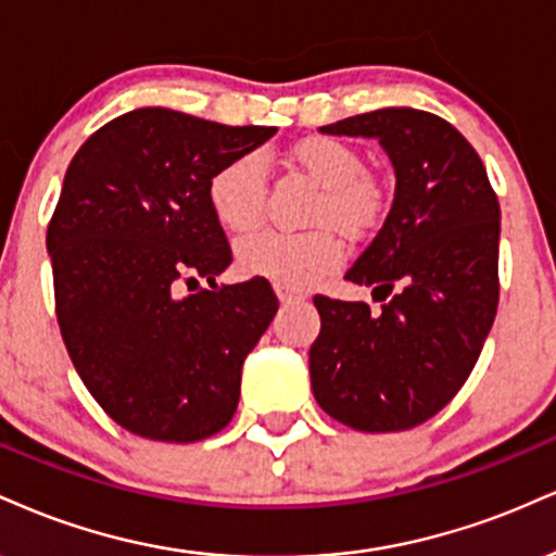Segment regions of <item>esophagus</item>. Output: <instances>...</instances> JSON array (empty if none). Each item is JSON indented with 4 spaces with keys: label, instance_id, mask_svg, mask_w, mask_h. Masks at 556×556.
I'll return each instance as SVG.
<instances>
[{
    "label": "esophagus",
    "instance_id": "34e87169",
    "mask_svg": "<svg viewBox=\"0 0 556 556\" xmlns=\"http://www.w3.org/2000/svg\"><path fill=\"white\" fill-rule=\"evenodd\" d=\"M276 293H278V299L283 304H291V302H302L304 299V293H299V291H291V289H283V286H276Z\"/></svg>",
    "mask_w": 556,
    "mask_h": 556
}]
</instances>
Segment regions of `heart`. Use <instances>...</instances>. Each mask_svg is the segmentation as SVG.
Returning <instances> with one entry per match:
<instances>
[{
	"mask_svg": "<svg viewBox=\"0 0 556 556\" xmlns=\"http://www.w3.org/2000/svg\"><path fill=\"white\" fill-rule=\"evenodd\" d=\"M293 159L323 187L312 224H328L345 237H362L382 218L388 192L364 172L362 153L336 137H306ZM267 168L260 153L226 161L207 181V202L218 224L233 233L252 231L265 211ZM328 226L315 231H263L239 241L237 263L244 276L265 278L283 289H306L343 260V244Z\"/></svg>",
	"mask_w": 556,
	"mask_h": 556,
	"instance_id": "1",
	"label": "heart"
}]
</instances>
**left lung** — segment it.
<instances>
[{"mask_svg": "<svg viewBox=\"0 0 556 556\" xmlns=\"http://www.w3.org/2000/svg\"><path fill=\"white\" fill-rule=\"evenodd\" d=\"M375 137L395 172L388 218L345 278L382 293L315 296L312 393L358 432H403L432 419L471 375L500 302V202L484 163L453 124L419 109H377L319 127Z\"/></svg>", "mask_w": 556, "mask_h": 556, "instance_id": "1", "label": "left lung"}]
</instances>
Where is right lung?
I'll return each instance as SVG.
<instances>
[{"mask_svg": "<svg viewBox=\"0 0 556 556\" xmlns=\"http://www.w3.org/2000/svg\"><path fill=\"white\" fill-rule=\"evenodd\" d=\"M276 127H228L135 109L83 142L46 250L56 319L77 375L119 427L198 442L239 406L241 367L278 312L265 278L218 286L231 265L207 181ZM208 280L181 298L180 286Z\"/></svg>", "mask_w": 556, "mask_h": 556, "instance_id": "right-lung-1", "label": "right lung"}]
</instances>
